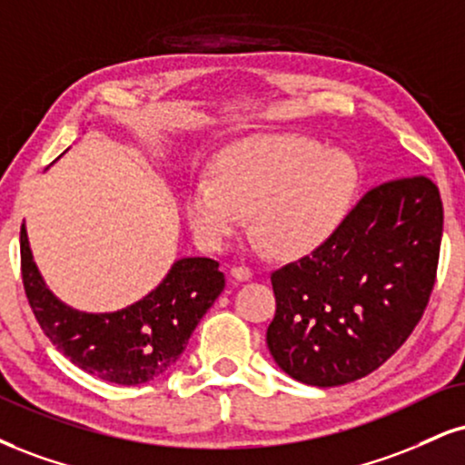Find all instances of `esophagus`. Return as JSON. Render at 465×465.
<instances>
[{"mask_svg": "<svg viewBox=\"0 0 465 465\" xmlns=\"http://www.w3.org/2000/svg\"><path fill=\"white\" fill-rule=\"evenodd\" d=\"M229 275H232L233 282H249V279L253 277V272H251V268L247 266H233L232 271H229Z\"/></svg>", "mask_w": 465, "mask_h": 465, "instance_id": "obj_1", "label": "esophagus"}]
</instances>
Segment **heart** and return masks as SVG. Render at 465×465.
<instances>
[{
    "label": "heart",
    "mask_w": 465,
    "mask_h": 465,
    "mask_svg": "<svg viewBox=\"0 0 465 465\" xmlns=\"http://www.w3.org/2000/svg\"><path fill=\"white\" fill-rule=\"evenodd\" d=\"M357 186L351 155L294 134H255L212 160V177L186 190L194 238L221 251L249 225L282 257H303L338 232Z\"/></svg>",
    "instance_id": "1"
}]
</instances>
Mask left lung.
Masks as SVG:
<instances>
[{"mask_svg":"<svg viewBox=\"0 0 465 465\" xmlns=\"http://www.w3.org/2000/svg\"><path fill=\"white\" fill-rule=\"evenodd\" d=\"M440 190L429 177L381 183L322 247L272 272L266 344L283 372L333 388L377 371L410 338L438 271Z\"/></svg>","mask_w":465,"mask_h":465,"instance_id":"obj_1","label":"left lung"}]
</instances>
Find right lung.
Returning a JSON list of instances; mask_svg holds the SVG:
<instances>
[{
  "mask_svg": "<svg viewBox=\"0 0 465 465\" xmlns=\"http://www.w3.org/2000/svg\"><path fill=\"white\" fill-rule=\"evenodd\" d=\"M21 275L38 324L60 353L104 381L141 385L166 372L225 288L210 257H182L147 296L116 312L91 314L60 301L38 271L25 225Z\"/></svg>",
  "mask_w": 465,
  "mask_h": 465,
  "instance_id": "right-lung-1",
  "label": "right lung"
}]
</instances>
